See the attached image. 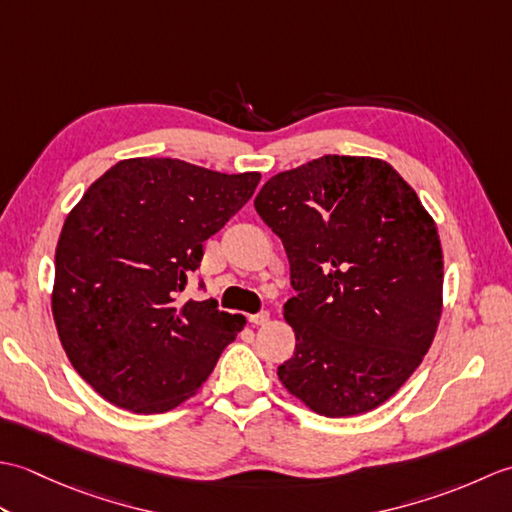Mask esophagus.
Returning <instances> with one entry per match:
<instances>
[{
	"label": "esophagus",
	"mask_w": 512,
	"mask_h": 512,
	"mask_svg": "<svg viewBox=\"0 0 512 512\" xmlns=\"http://www.w3.org/2000/svg\"><path fill=\"white\" fill-rule=\"evenodd\" d=\"M248 321L253 323V325H264V323H268V321H270V314H268V312H257V314H250Z\"/></svg>",
	"instance_id": "34e87169"
}]
</instances>
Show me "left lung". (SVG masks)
I'll return each instance as SVG.
<instances>
[{"mask_svg":"<svg viewBox=\"0 0 512 512\" xmlns=\"http://www.w3.org/2000/svg\"><path fill=\"white\" fill-rule=\"evenodd\" d=\"M259 217L284 242L295 354L277 367L328 418L383 405L429 352L442 314L438 228L385 160L323 156L270 178Z\"/></svg>","mask_w":512,"mask_h":512,"instance_id":"8db88e82","label":"left lung"}]
</instances>
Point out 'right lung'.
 Masks as SVG:
<instances>
[{
  "label": "right lung",
  "mask_w": 512,
  "mask_h": 512,
  "mask_svg": "<svg viewBox=\"0 0 512 512\" xmlns=\"http://www.w3.org/2000/svg\"><path fill=\"white\" fill-rule=\"evenodd\" d=\"M257 171L220 173L176 158H129L90 184L54 253L52 317L72 367L134 413L195 396L242 314L182 301L202 244L255 193Z\"/></svg>",
  "instance_id": "1"
}]
</instances>
